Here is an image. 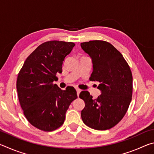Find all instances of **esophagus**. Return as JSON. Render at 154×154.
Here are the masks:
<instances>
[{
	"mask_svg": "<svg viewBox=\"0 0 154 154\" xmlns=\"http://www.w3.org/2000/svg\"><path fill=\"white\" fill-rule=\"evenodd\" d=\"M76 90H77V96H79V94H80V92H81V91H82V90H81L80 89H79V88H77Z\"/></svg>",
	"mask_w": 154,
	"mask_h": 154,
	"instance_id": "esophagus-1",
	"label": "esophagus"
}]
</instances>
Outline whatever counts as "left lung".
I'll return each mask as SVG.
<instances>
[{
    "instance_id": "8db88e82",
    "label": "left lung",
    "mask_w": 154,
    "mask_h": 154,
    "mask_svg": "<svg viewBox=\"0 0 154 154\" xmlns=\"http://www.w3.org/2000/svg\"><path fill=\"white\" fill-rule=\"evenodd\" d=\"M81 47L92 60L90 80L100 83L98 88L101 91L96 99L88 91L80 93L85 104L82 119L91 128L109 130L122 120L131 102V70L122 54L109 42L90 41L82 43Z\"/></svg>"
}]
</instances>
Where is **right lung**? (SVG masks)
Listing matches in <instances>:
<instances>
[{
	"label": "right lung",
	"instance_id": "1",
	"mask_svg": "<svg viewBox=\"0 0 154 154\" xmlns=\"http://www.w3.org/2000/svg\"><path fill=\"white\" fill-rule=\"evenodd\" d=\"M75 45L61 41L41 44L28 56L18 73L16 88L23 113L30 124L43 131L60 127L69 105L77 98L73 87L63 90L53 83Z\"/></svg>",
	"mask_w": 154,
	"mask_h": 154
}]
</instances>
